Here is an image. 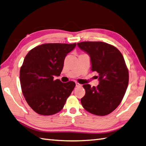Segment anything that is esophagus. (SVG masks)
I'll use <instances>...</instances> for the list:
<instances>
[{
    "instance_id": "1",
    "label": "esophagus",
    "mask_w": 146,
    "mask_h": 146,
    "mask_svg": "<svg viewBox=\"0 0 146 146\" xmlns=\"http://www.w3.org/2000/svg\"><path fill=\"white\" fill-rule=\"evenodd\" d=\"M81 84H80V83H76V87H81Z\"/></svg>"
}]
</instances>
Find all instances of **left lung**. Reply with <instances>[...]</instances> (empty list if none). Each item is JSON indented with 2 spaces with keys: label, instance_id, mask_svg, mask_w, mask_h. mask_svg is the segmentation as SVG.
<instances>
[{
  "label": "left lung",
  "instance_id": "8db88e82",
  "mask_svg": "<svg viewBox=\"0 0 146 146\" xmlns=\"http://www.w3.org/2000/svg\"><path fill=\"white\" fill-rule=\"evenodd\" d=\"M79 48L88 54L91 71L98 73L99 84L91 87L84 84L85 95L81 99L83 107L89 113L105 116L119 106L129 82V72L119 50L102 42H83Z\"/></svg>",
  "mask_w": 146,
  "mask_h": 146
}]
</instances>
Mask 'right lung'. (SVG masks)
Masks as SVG:
<instances>
[{"label": "right lung", "instance_id": "add662e5", "mask_svg": "<svg viewBox=\"0 0 146 146\" xmlns=\"http://www.w3.org/2000/svg\"><path fill=\"white\" fill-rule=\"evenodd\" d=\"M76 43H45L27 53L20 70L21 88L30 108L40 115L49 116L63 109L75 83L54 80L63 70L67 54Z\"/></svg>", "mask_w": 146, "mask_h": 146}]
</instances>
